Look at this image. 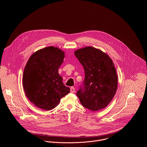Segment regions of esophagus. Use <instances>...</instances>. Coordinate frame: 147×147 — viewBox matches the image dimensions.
<instances>
[{
  "label": "esophagus",
  "mask_w": 147,
  "mask_h": 147,
  "mask_svg": "<svg viewBox=\"0 0 147 147\" xmlns=\"http://www.w3.org/2000/svg\"><path fill=\"white\" fill-rule=\"evenodd\" d=\"M75 92V88L74 87H71L70 88V92L71 93H74Z\"/></svg>",
  "instance_id": "34e87169"
}]
</instances>
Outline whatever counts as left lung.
I'll use <instances>...</instances> for the list:
<instances>
[{"instance_id": "left-lung-1", "label": "left lung", "mask_w": 147, "mask_h": 147, "mask_svg": "<svg viewBox=\"0 0 147 147\" xmlns=\"http://www.w3.org/2000/svg\"><path fill=\"white\" fill-rule=\"evenodd\" d=\"M74 55L85 72L84 82L77 92L82 105L93 111L105 108L117 88V73L111 59L92 47L78 49Z\"/></svg>"}]
</instances>
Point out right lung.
Here are the masks:
<instances>
[{"label": "right lung", "mask_w": 147, "mask_h": 147, "mask_svg": "<svg viewBox=\"0 0 147 147\" xmlns=\"http://www.w3.org/2000/svg\"><path fill=\"white\" fill-rule=\"evenodd\" d=\"M64 54L53 46L38 50L30 57L24 71L22 83L26 96L44 110L55 108L60 99L70 92L58 74Z\"/></svg>", "instance_id": "add662e5"}]
</instances>
